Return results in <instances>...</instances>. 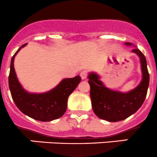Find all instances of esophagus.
<instances>
[{"label": "esophagus", "instance_id": "1", "mask_svg": "<svg viewBox=\"0 0 157 157\" xmlns=\"http://www.w3.org/2000/svg\"><path fill=\"white\" fill-rule=\"evenodd\" d=\"M80 76L82 78V80H85V79L87 78V76H88V73H87L86 71H82L80 73Z\"/></svg>", "mask_w": 157, "mask_h": 157}]
</instances>
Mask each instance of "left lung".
<instances>
[{"instance_id": "obj_1", "label": "left lung", "mask_w": 157, "mask_h": 157, "mask_svg": "<svg viewBox=\"0 0 157 157\" xmlns=\"http://www.w3.org/2000/svg\"><path fill=\"white\" fill-rule=\"evenodd\" d=\"M125 45L133 46L131 43H125ZM132 52L136 53L140 58L142 80L136 88L128 92L111 89L104 85L100 80V75L96 72L88 73L91 106L94 114L102 120L109 122L124 120L134 114L145 100L150 82L147 60L137 48H134Z\"/></svg>"}]
</instances>
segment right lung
Instances as JSON below:
<instances>
[{"mask_svg":"<svg viewBox=\"0 0 157 157\" xmlns=\"http://www.w3.org/2000/svg\"><path fill=\"white\" fill-rule=\"evenodd\" d=\"M26 45L21 46L11 59L8 81L12 98L21 112L34 120L46 122L59 118L66 112L68 98L78 86L81 77L63 79L46 92H29L20 83L13 66L15 56Z\"/></svg>","mask_w":157,"mask_h":157,"instance_id":"1","label":"right lung"}]
</instances>
